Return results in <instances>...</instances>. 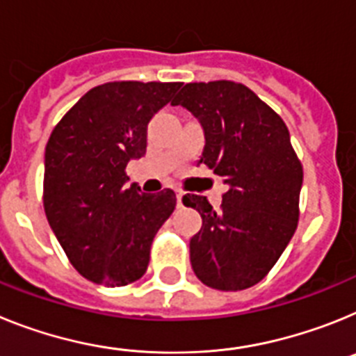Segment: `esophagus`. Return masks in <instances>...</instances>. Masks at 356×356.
Segmentation results:
<instances>
[{
	"instance_id": "obj_1",
	"label": "esophagus",
	"mask_w": 356,
	"mask_h": 356,
	"mask_svg": "<svg viewBox=\"0 0 356 356\" xmlns=\"http://www.w3.org/2000/svg\"><path fill=\"white\" fill-rule=\"evenodd\" d=\"M175 197H177V206L181 208L182 206V197H184V193L182 191H175Z\"/></svg>"
}]
</instances>
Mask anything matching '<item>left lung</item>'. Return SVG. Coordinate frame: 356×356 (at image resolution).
I'll use <instances>...</instances> for the list:
<instances>
[{
    "label": "left lung",
    "instance_id": "left-lung-1",
    "mask_svg": "<svg viewBox=\"0 0 356 356\" xmlns=\"http://www.w3.org/2000/svg\"><path fill=\"white\" fill-rule=\"evenodd\" d=\"M172 105L199 120L200 163L227 186L218 211L206 197H182L202 216L190 240L191 268L211 289H249L267 276L298 227L302 166L289 129L251 89L229 80L186 84Z\"/></svg>",
    "mask_w": 356,
    "mask_h": 356
}]
</instances>
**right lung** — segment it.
Returning <instances> with one entry per match:
<instances>
[{
  "instance_id": "1",
  "label": "right lung",
  "mask_w": 356,
  "mask_h": 356,
  "mask_svg": "<svg viewBox=\"0 0 356 356\" xmlns=\"http://www.w3.org/2000/svg\"><path fill=\"white\" fill-rule=\"evenodd\" d=\"M179 82H109L88 91L49 136L44 211L71 265L92 283L123 286L148 267L150 245L175 208L170 188L127 186L147 152V125Z\"/></svg>"
}]
</instances>
